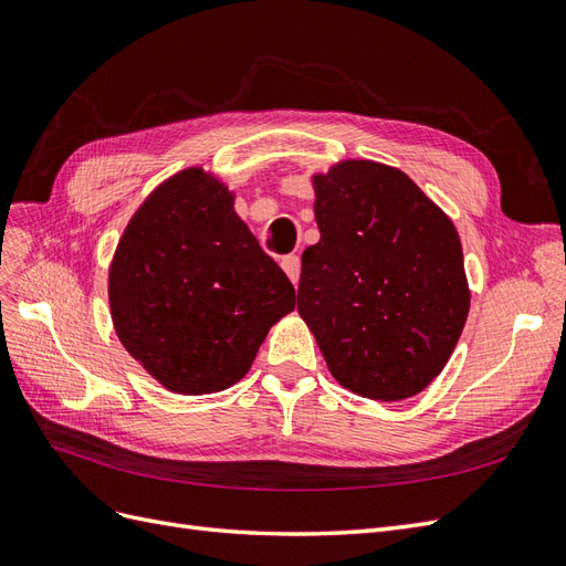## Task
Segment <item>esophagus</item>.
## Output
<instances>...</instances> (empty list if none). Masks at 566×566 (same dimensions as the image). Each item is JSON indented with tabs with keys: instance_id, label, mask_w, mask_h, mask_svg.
<instances>
[{
	"instance_id": "1",
	"label": "esophagus",
	"mask_w": 566,
	"mask_h": 566,
	"mask_svg": "<svg viewBox=\"0 0 566 566\" xmlns=\"http://www.w3.org/2000/svg\"><path fill=\"white\" fill-rule=\"evenodd\" d=\"M282 270L286 272V277L298 284V277H301V259L296 256V253H289V256L282 259Z\"/></svg>"
}]
</instances>
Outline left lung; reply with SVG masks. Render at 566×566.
<instances>
[{
  "mask_svg": "<svg viewBox=\"0 0 566 566\" xmlns=\"http://www.w3.org/2000/svg\"><path fill=\"white\" fill-rule=\"evenodd\" d=\"M313 184L322 237L303 251L298 315L343 388L380 402L421 392L468 319L459 232L386 164L350 159Z\"/></svg>",
  "mask_w": 566,
  "mask_h": 566,
  "instance_id": "1",
  "label": "left lung"
}]
</instances>
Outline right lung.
Segmentation results:
<instances>
[{
	"mask_svg": "<svg viewBox=\"0 0 566 566\" xmlns=\"http://www.w3.org/2000/svg\"><path fill=\"white\" fill-rule=\"evenodd\" d=\"M232 199L197 167L171 176L134 213L111 265L115 332L174 392L230 388L294 310V286Z\"/></svg>",
	"mask_w": 566,
	"mask_h": 566,
	"instance_id": "add662e5",
	"label": "right lung"
}]
</instances>
